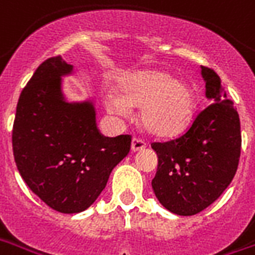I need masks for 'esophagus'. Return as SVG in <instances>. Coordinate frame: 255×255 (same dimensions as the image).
<instances>
[{"label": "esophagus", "instance_id": "34e87169", "mask_svg": "<svg viewBox=\"0 0 255 255\" xmlns=\"http://www.w3.org/2000/svg\"><path fill=\"white\" fill-rule=\"evenodd\" d=\"M146 147V142L140 139V137L133 136L132 143H131V148H132V151H139V150H143Z\"/></svg>", "mask_w": 255, "mask_h": 255}]
</instances>
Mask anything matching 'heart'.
Returning a JSON list of instances; mask_svg holds the SVG:
<instances>
[{"instance_id":"1","label":"heart","mask_w":255,"mask_h":255,"mask_svg":"<svg viewBox=\"0 0 255 255\" xmlns=\"http://www.w3.org/2000/svg\"><path fill=\"white\" fill-rule=\"evenodd\" d=\"M109 113L127 118L131 107L140 108V122L152 135L173 137L184 132L193 119L195 94L190 86L162 70H142L122 77L118 90L104 96Z\"/></svg>"}]
</instances>
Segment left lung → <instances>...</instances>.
I'll use <instances>...</instances> for the list:
<instances>
[{
  "mask_svg": "<svg viewBox=\"0 0 255 255\" xmlns=\"http://www.w3.org/2000/svg\"><path fill=\"white\" fill-rule=\"evenodd\" d=\"M205 94L211 100L178 137L152 142L158 170L154 193L166 209L181 216L204 211L233 181L241 158V122L231 100L226 99L220 78L201 66Z\"/></svg>",
  "mask_w": 255,
  "mask_h": 255,
  "instance_id": "obj_1",
  "label": "left lung"
}]
</instances>
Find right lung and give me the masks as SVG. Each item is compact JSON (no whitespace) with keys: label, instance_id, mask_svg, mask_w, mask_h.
I'll list each match as a JSON object with an SVG mask.
<instances>
[{"label":"right lung","instance_id":"add662e5","mask_svg":"<svg viewBox=\"0 0 255 255\" xmlns=\"http://www.w3.org/2000/svg\"><path fill=\"white\" fill-rule=\"evenodd\" d=\"M71 70L62 56L37 67L20 94L12 132L22 180L62 214L82 212L93 204L113 167L129 152L132 139L104 136L92 104L63 101L60 77Z\"/></svg>","mask_w":255,"mask_h":255}]
</instances>
